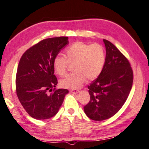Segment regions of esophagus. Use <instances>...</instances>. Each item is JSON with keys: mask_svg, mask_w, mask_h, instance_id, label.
Returning a JSON list of instances; mask_svg holds the SVG:
<instances>
[{"mask_svg": "<svg viewBox=\"0 0 149 149\" xmlns=\"http://www.w3.org/2000/svg\"><path fill=\"white\" fill-rule=\"evenodd\" d=\"M70 92L72 93H74V94H77V93H78L79 91V90H77V89H73V90H70Z\"/></svg>", "mask_w": 149, "mask_h": 149, "instance_id": "1", "label": "esophagus"}]
</instances>
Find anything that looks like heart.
<instances>
[{
    "mask_svg": "<svg viewBox=\"0 0 149 149\" xmlns=\"http://www.w3.org/2000/svg\"><path fill=\"white\" fill-rule=\"evenodd\" d=\"M106 61V50L100 43L77 41L65 50V56H56L53 61L54 72L60 77L67 74L70 65H73L74 73L60 81L64 88L76 89L82 86L86 79L95 80L100 76Z\"/></svg>",
    "mask_w": 149,
    "mask_h": 149,
    "instance_id": "b5f03b06",
    "label": "heart"
}]
</instances>
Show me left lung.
<instances>
[{
	"mask_svg": "<svg viewBox=\"0 0 149 149\" xmlns=\"http://www.w3.org/2000/svg\"><path fill=\"white\" fill-rule=\"evenodd\" d=\"M106 61L100 76L88 86L90 101L84 107L90 119L102 121L115 115L127 100L133 81L129 61L111 42L104 39Z\"/></svg>",
	"mask_w": 149,
	"mask_h": 149,
	"instance_id": "8db88e82",
	"label": "left lung"
}]
</instances>
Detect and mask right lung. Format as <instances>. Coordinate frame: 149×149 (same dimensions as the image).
<instances>
[{
	"instance_id": "add662e5",
	"label": "right lung",
	"mask_w": 149,
	"mask_h": 149,
	"mask_svg": "<svg viewBox=\"0 0 149 149\" xmlns=\"http://www.w3.org/2000/svg\"><path fill=\"white\" fill-rule=\"evenodd\" d=\"M68 44V36L43 39L22 55L16 76L18 100L29 115L36 119L54 117L63 102L67 89H56L53 61Z\"/></svg>"
}]
</instances>
